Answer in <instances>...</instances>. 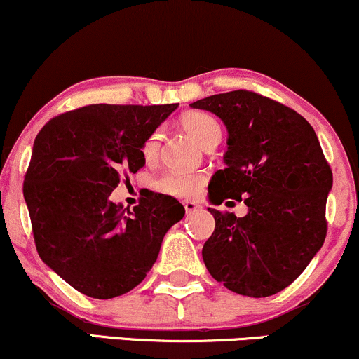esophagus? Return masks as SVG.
Returning a JSON list of instances; mask_svg holds the SVG:
<instances>
[{"label": "esophagus", "instance_id": "1", "mask_svg": "<svg viewBox=\"0 0 359 359\" xmlns=\"http://www.w3.org/2000/svg\"><path fill=\"white\" fill-rule=\"evenodd\" d=\"M184 209H185V212H194V211H197V209H199V204L192 203V201H185Z\"/></svg>", "mask_w": 359, "mask_h": 359}]
</instances>
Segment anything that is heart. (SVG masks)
<instances>
[{"label":"heart","instance_id":"obj_1","mask_svg":"<svg viewBox=\"0 0 359 359\" xmlns=\"http://www.w3.org/2000/svg\"><path fill=\"white\" fill-rule=\"evenodd\" d=\"M180 126L189 137L196 140L201 147L209 143L214 138L221 137L219 123L209 114L201 113V111H192V113L184 114L180 118ZM142 156L145 162H155L160 151V133L154 131L143 140L140 147ZM205 184L204 174H187V172H165L155 180L156 191L167 194V196L177 197V199H192L197 194L203 191Z\"/></svg>","mask_w":359,"mask_h":359}]
</instances>
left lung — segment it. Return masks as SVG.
<instances>
[{
  "label": "left lung",
  "mask_w": 359,
  "mask_h": 359,
  "mask_svg": "<svg viewBox=\"0 0 359 359\" xmlns=\"http://www.w3.org/2000/svg\"><path fill=\"white\" fill-rule=\"evenodd\" d=\"M228 128L226 168L209 184L214 204L233 197L248 214L209 208L216 226L203 258L214 280L248 297H269L306 270L327 234L332 172L314 128L297 111L238 89L192 102Z\"/></svg>",
  "instance_id": "obj_1"
}]
</instances>
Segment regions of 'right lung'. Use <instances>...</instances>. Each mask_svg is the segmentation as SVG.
<instances>
[{
	"mask_svg": "<svg viewBox=\"0 0 359 359\" xmlns=\"http://www.w3.org/2000/svg\"><path fill=\"white\" fill-rule=\"evenodd\" d=\"M179 104H89L52 118L36 135L23 180L40 258L93 299L133 290L184 217L179 201L145 191L133 209L111 203L123 175L145 165L143 140Z\"/></svg>",
	"mask_w": 359,
	"mask_h": 359,
	"instance_id": "obj_1",
	"label": "right lung"
}]
</instances>
